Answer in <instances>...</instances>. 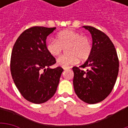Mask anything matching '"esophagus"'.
Returning a JSON list of instances; mask_svg holds the SVG:
<instances>
[{"label":"esophagus","mask_w":128,"mask_h":128,"mask_svg":"<svg viewBox=\"0 0 128 128\" xmlns=\"http://www.w3.org/2000/svg\"><path fill=\"white\" fill-rule=\"evenodd\" d=\"M68 68H69L68 67H64V68H63V69H64V70H68Z\"/></svg>","instance_id":"obj_1"}]
</instances>
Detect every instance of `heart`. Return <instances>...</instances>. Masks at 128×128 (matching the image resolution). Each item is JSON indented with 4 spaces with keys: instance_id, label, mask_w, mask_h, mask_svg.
Listing matches in <instances>:
<instances>
[{
    "instance_id": "b5f03b06",
    "label": "heart",
    "mask_w": 128,
    "mask_h": 128,
    "mask_svg": "<svg viewBox=\"0 0 128 128\" xmlns=\"http://www.w3.org/2000/svg\"><path fill=\"white\" fill-rule=\"evenodd\" d=\"M67 47L69 55L62 56L57 59V64L62 67H69L76 64L79 59L82 61L88 58L92 51L91 41L88 37L72 30H64L59 32L56 40L50 39L46 43V50L50 56H59L63 48Z\"/></svg>"
}]
</instances>
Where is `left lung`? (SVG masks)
Here are the masks:
<instances>
[{
	"label": "left lung",
	"instance_id": "1",
	"mask_svg": "<svg viewBox=\"0 0 128 128\" xmlns=\"http://www.w3.org/2000/svg\"><path fill=\"white\" fill-rule=\"evenodd\" d=\"M92 36V51L81 68L73 67V86L76 94L85 103L94 104L107 97L115 84L118 72V60L114 46L104 32L84 26Z\"/></svg>",
	"mask_w": 128,
	"mask_h": 128
}]
</instances>
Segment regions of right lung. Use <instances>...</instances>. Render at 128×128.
Wrapping results in <instances>:
<instances>
[{
	"mask_svg": "<svg viewBox=\"0 0 128 128\" xmlns=\"http://www.w3.org/2000/svg\"><path fill=\"white\" fill-rule=\"evenodd\" d=\"M56 27L33 26L22 32L13 47L11 73L15 85L27 101L47 102L55 94L64 70L50 68L56 59L46 50V40Z\"/></svg>",
	"mask_w": 128,
	"mask_h": 128,
	"instance_id": "obj_1",
	"label": "right lung"
}]
</instances>
